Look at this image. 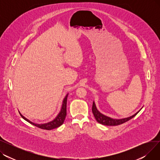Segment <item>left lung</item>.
<instances>
[{
    "label": "left lung",
    "mask_w": 160,
    "mask_h": 160,
    "mask_svg": "<svg viewBox=\"0 0 160 160\" xmlns=\"http://www.w3.org/2000/svg\"><path fill=\"white\" fill-rule=\"evenodd\" d=\"M142 108L135 114H133V115H132L130 117H126V118H122V119H113V118H111V117H108V116L100 113L97 110L96 104H95V102L93 101V106H92V112H93V113L95 116V118L96 119V120L98 122L102 124H104V125H106V126H117V125L121 124L125 122L130 120L131 119H132L133 117H135L140 112Z\"/></svg>",
    "instance_id": "obj_1"
}]
</instances>
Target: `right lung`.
I'll use <instances>...</instances> for the list:
<instances>
[{"label": "right lung", "mask_w": 160, "mask_h": 160, "mask_svg": "<svg viewBox=\"0 0 160 160\" xmlns=\"http://www.w3.org/2000/svg\"><path fill=\"white\" fill-rule=\"evenodd\" d=\"M68 95H69V93H67L63 100L61 110H60V112L58 113L57 116L52 121H50V122H48L46 123H42V124L35 123V122H33L30 121L28 119H27L26 117H24L20 112H19V113L21 114V116L25 121H27L29 123L36 126V127H37L39 128L44 129V130H48L54 129L56 128L60 127L62 124H63V123L65 121V117L67 115V97H68Z\"/></svg>", "instance_id": "1"}]
</instances>
